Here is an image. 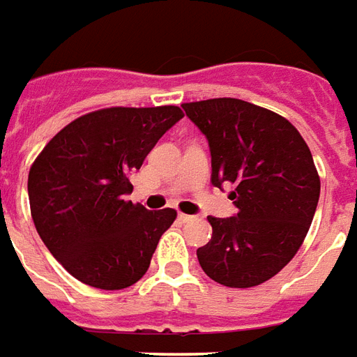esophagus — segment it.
I'll return each mask as SVG.
<instances>
[{"mask_svg": "<svg viewBox=\"0 0 357 357\" xmlns=\"http://www.w3.org/2000/svg\"><path fill=\"white\" fill-rule=\"evenodd\" d=\"M178 220L186 224V222H192V220H194V216H190V214H178Z\"/></svg>", "mask_w": 357, "mask_h": 357, "instance_id": "1", "label": "esophagus"}]
</instances>
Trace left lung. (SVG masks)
Returning <instances> with one entry per match:
<instances>
[{"label": "left lung", "mask_w": 357, "mask_h": 357, "mask_svg": "<svg viewBox=\"0 0 357 357\" xmlns=\"http://www.w3.org/2000/svg\"><path fill=\"white\" fill-rule=\"evenodd\" d=\"M208 141L214 186L231 184L233 218L208 216L201 269L229 288L264 284L301 248L320 197V176L301 133L277 112L235 98L182 103Z\"/></svg>", "instance_id": "obj_1"}]
</instances>
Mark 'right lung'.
I'll use <instances>...</instances> for the list:
<instances>
[{
  "label": "right lung",
  "instance_id": "add662e5",
  "mask_svg": "<svg viewBox=\"0 0 357 357\" xmlns=\"http://www.w3.org/2000/svg\"><path fill=\"white\" fill-rule=\"evenodd\" d=\"M184 112L176 105L109 107L56 133L31 163L28 195L43 243L69 275L122 290L149 271L175 208L126 201L130 175Z\"/></svg>",
  "mask_w": 357,
  "mask_h": 357
}]
</instances>
